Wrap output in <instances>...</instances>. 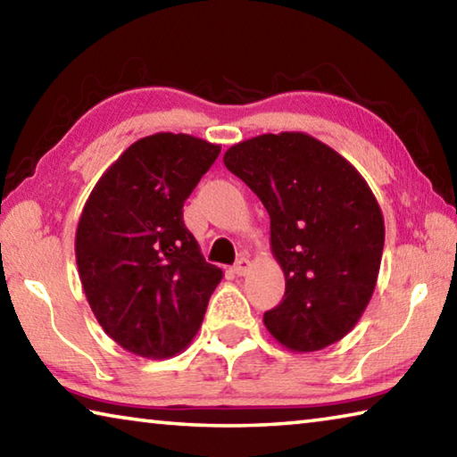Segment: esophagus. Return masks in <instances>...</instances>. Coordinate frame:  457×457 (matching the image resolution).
Returning a JSON list of instances; mask_svg holds the SVG:
<instances>
[{"label":"esophagus","instance_id":"obj_1","mask_svg":"<svg viewBox=\"0 0 457 457\" xmlns=\"http://www.w3.org/2000/svg\"><path fill=\"white\" fill-rule=\"evenodd\" d=\"M250 268H252L250 260H247V258H239V260L236 262V266L231 268V270H234L236 276H245L247 272H250Z\"/></svg>","mask_w":457,"mask_h":457}]
</instances>
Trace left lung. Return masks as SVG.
Wrapping results in <instances>:
<instances>
[{
  "label": "left lung",
  "mask_w": 457,
  "mask_h": 457,
  "mask_svg": "<svg viewBox=\"0 0 457 457\" xmlns=\"http://www.w3.org/2000/svg\"><path fill=\"white\" fill-rule=\"evenodd\" d=\"M223 163L264 204L270 245L286 278L264 314L278 343L312 353L349 335L373 296L385 221L373 191L343 154L306 133L260 135Z\"/></svg>",
  "instance_id": "8db88e82"
}]
</instances>
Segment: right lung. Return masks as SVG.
Returning a JSON list of instances; mask_svg holds the SVG:
<instances>
[{
	"instance_id": "1",
	"label": "right lung",
	"mask_w": 457,
	"mask_h": 457,
	"mask_svg": "<svg viewBox=\"0 0 457 457\" xmlns=\"http://www.w3.org/2000/svg\"><path fill=\"white\" fill-rule=\"evenodd\" d=\"M221 151L154 133L106 169L76 228V264L103 330L145 359L179 354L197 335L223 272L183 223V204Z\"/></svg>"
}]
</instances>
